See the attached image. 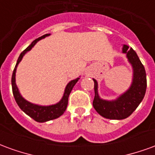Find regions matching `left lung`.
I'll return each instance as SVG.
<instances>
[{"label": "left lung", "instance_id": "8db88e82", "mask_svg": "<svg viewBox=\"0 0 155 155\" xmlns=\"http://www.w3.org/2000/svg\"><path fill=\"white\" fill-rule=\"evenodd\" d=\"M122 53L126 54L133 75L130 86L114 100H104L100 96L98 82H94V98L93 106L101 116L110 120H124L130 116L143 101L147 87L146 72L136 52L127 45H123Z\"/></svg>", "mask_w": 155, "mask_h": 155}]
</instances>
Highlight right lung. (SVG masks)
Masks as SVG:
<instances>
[{"label": "right lung", "instance_id": "obj_1", "mask_svg": "<svg viewBox=\"0 0 155 155\" xmlns=\"http://www.w3.org/2000/svg\"><path fill=\"white\" fill-rule=\"evenodd\" d=\"M50 35L51 34H46V35H42L41 37L35 39V41H32L31 44L30 45L25 51H22L21 54H20V56H19L18 60H17V62H16V64H15L12 77V92H13V95H14V98H15L18 106L27 115H29L33 120L37 121V122H40V123H44V122H47L49 120L57 119V118H59V117L64 114V112L67 108L69 95L71 94V91L74 86V84H76L77 81L80 80V77H78L76 79H74V80H72V81H70L64 88V94H63V96L61 99V101L54 104L41 105V104H34V103H31L30 101H26L25 98L22 96L21 94L20 93V91H19L18 87L16 85V82H15V73H16V69H17L19 63L21 61L23 56L28 51H31L39 41L47 37Z\"/></svg>", "mask_w": 155, "mask_h": 155}]
</instances>
